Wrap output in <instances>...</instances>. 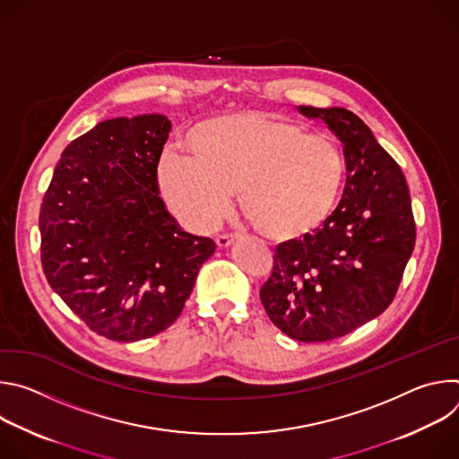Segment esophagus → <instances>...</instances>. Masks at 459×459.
Wrapping results in <instances>:
<instances>
[{
    "label": "esophagus",
    "mask_w": 459,
    "mask_h": 459,
    "mask_svg": "<svg viewBox=\"0 0 459 459\" xmlns=\"http://www.w3.org/2000/svg\"><path fill=\"white\" fill-rule=\"evenodd\" d=\"M236 241V236H218L216 245L218 248H229Z\"/></svg>",
    "instance_id": "esophagus-1"
}]
</instances>
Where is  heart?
I'll use <instances>...</instances> for the list:
<instances>
[{"label":"heart","instance_id":"obj_1","mask_svg":"<svg viewBox=\"0 0 459 459\" xmlns=\"http://www.w3.org/2000/svg\"><path fill=\"white\" fill-rule=\"evenodd\" d=\"M186 142L192 154H161L156 181L169 207L195 229H214L234 192L247 218L273 241L312 234L336 209L345 176L342 151L294 121L229 112L195 123Z\"/></svg>","mask_w":459,"mask_h":459}]
</instances>
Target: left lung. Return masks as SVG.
Returning a JSON list of instances; mask_svg holds the SVG:
<instances>
[{"instance_id": "obj_1", "label": "left lung", "mask_w": 459, "mask_h": 459, "mask_svg": "<svg viewBox=\"0 0 459 459\" xmlns=\"http://www.w3.org/2000/svg\"><path fill=\"white\" fill-rule=\"evenodd\" d=\"M342 142L345 194L323 229L278 245L259 298L289 338L314 343L345 336L385 312L416 243L411 194L400 165L372 130L342 107H298Z\"/></svg>"}]
</instances>
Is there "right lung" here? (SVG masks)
<instances>
[{
	"instance_id": "1",
	"label": "right lung",
	"mask_w": 459,
	"mask_h": 459,
	"mask_svg": "<svg viewBox=\"0 0 459 459\" xmlns=\"http://www.w3.org/2000/svg\"><path fill=\"white\" fill-rule=\"evenodd\" d=\"M172 123L112 117L63 151L39 212L41 265L52 290L96 334L152 338L179 317L214 254L185 232L160 195L156 170Z\"/></svg>"
}]
</instances>
